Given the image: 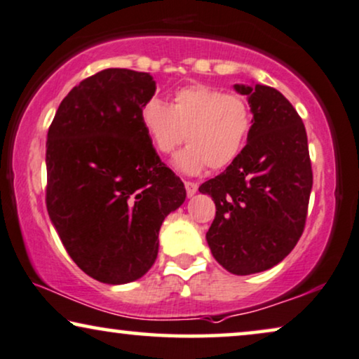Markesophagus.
Wrapping results in <instances>:
<instances>
[{"mask_svg": "<svg viewBox=\"0 0 359 359\" xmlns=\"http://www.w3.org/2000/svg\"><path fill=\"white\" fill-rule=\"evenodd\" d=\"M184 185H185V190H187L189 197H192V195H195V192L198 190V184L192 182V180H185Z\"/></svg>", "mask_w": 359, "mask_h": 359, "instance_id": "34e87169", "label": "esophagus"}]
</instances>
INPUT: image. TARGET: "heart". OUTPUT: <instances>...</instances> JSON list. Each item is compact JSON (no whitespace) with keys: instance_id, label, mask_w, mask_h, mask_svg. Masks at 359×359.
Masks as SVG:
<instances>
[{"instance_id":"obj_1","label":"heart","mask_w":359,"mask_h":359,"mask_svg":"<svg viewBox=\"0 0 359 359\" xmlns=\"http://www.w3.org/2000/svg\"><path fill=\"white\" fill-rule=\"evenodd\" d=\"M141 124L159 154H170L187 141L190 146L174 164L185 174H198L207 165L218 170L238 159L252 119L241 95L197 83L177 90L172 104L151 98L141 109Z\"/></svg>"}]
</instances>
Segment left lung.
Listing matches in <instances>:
<instances>
[{"mask_svg":"<svg viewBox=\"0 0 359 359\" xmlns=\"http://www.w3.org/2000/svg\"><path fill=\"white\" fill-rule=\"evenodd\" d=\"M248 95L252 126L235 162L198 190L217 213L207 233L215 259L236 276L271 269L294 250L307 219L313 175L302 118L266 85H235Z\"/></svg>","mask_w":359,"mask_h":359,"instance_id":"left-lung-1","label":"left lung"}]
</instances>
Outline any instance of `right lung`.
I'll return each mask as SVG.
<instances>
[{
	"instance_id": "add662e5",
	"label": "right lung",
	"mask_w": 359,
	"mask_h": 359,
	"mask_svg": "<svg viewBox=\"0 0 359 359\" xmlns=\"http://www.w3.org/2000/svg\"><path fill=\"white\" fill-rule=\"evenodd\" d=\"M154 92L146 72L102 70L70 90L47 133V212L75 264L104 284L151 269L161 224L187 195L141 124Z\"/></svg>"
}]
</instances>
